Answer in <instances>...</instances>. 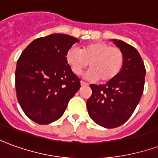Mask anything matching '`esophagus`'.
<instances>
[{
    "label": "esophagus",
    "instance_id": "esophagus-1",
    "mask_svg": "<svg viewBox=\"0 0 158 158\" xmlns=\"http://www.w3.org/2000/svg\"><path fill=\"white\" fill-rule=\"evenodd\" d=\"M80 85H88V83H86L85 82V81H82V80H81V81H80Z\"/></svg>",
    "mask_w": 158,
    "mask_h": 158
}]
</instances>
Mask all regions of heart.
<instances>
[{"instance_id":"heart-1","label":"heart","mask_w":158,"mask_h":158,"mask_svg":"<svg viewBox=\"0 0 158 158\" xmlns=\"http://www.w3.org/2000/svg\"><path fill=\"white\" fill-rule=\"evenodd\" d=\"M65 60L76 75L80 74L89 65V79L108 82L120 73L124 56L118 46H111L103 41H95L86 44L80 50L71 46L66 52Z\"/></svg>"}]
</instances>
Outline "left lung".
Wrapping results in <instances>:
<instances>
[{
	"instance_id": "1",
	"label": "left lung",
	"mask_w": 158,
	"mask_h": 158,
	"mask_svg": "<svg viewBox=\"0 0 158 158\" xmlns=\"http://www.w3.org/2000/svg\"><path fill=\"white\" fill-rule=\"evenodd\" d=\"M124 56L123 69L105 85H90L92 95L87 100L89 117L107 129L121 126L131 117L139 104L145 85L146 68L135 47L113 40Z\"/></svg>"
}]
</instances>
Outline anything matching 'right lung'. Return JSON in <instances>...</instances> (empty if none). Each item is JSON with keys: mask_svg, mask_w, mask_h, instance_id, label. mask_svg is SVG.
Listing matches in <instances>:
<instances>
[{"mask_svg": "<svg viewBox=\"0 0 158 158\" xmlns=\"http://www.w3.org/2000/svg\"><path fill=\"white\" fill-rule=\"evenodd\" d=\"M79 40L53 34L35 40L19 56L15 72L17 98L26 116L40 124L61 118L80 79L67 64V51Z\"/></svg>", "mask_w": 158, "mask_h": 158, "instance_id": "obj_1", "label": "right lung"}]
</instances>
